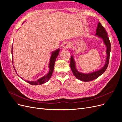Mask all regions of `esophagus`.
Masks as SVG:
<instances>
[{"label":"esophagus","mask_w":122,"mask_h":122,"mask_svg":"<svg viewBox=\"0 0 122 122\" xmlns=\"http://www.w3.org/2000/svg\"><path fill=\"white\" fill-rule=\"evenodd\" d=\"M70 47H71V45H70V44L68 42L65 43L63 44V45H62V47H63L64 49H67L68 48H70Z\"/></svg>","instance_id":"obj_1"}]
</instances>
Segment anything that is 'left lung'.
I'll return each instance as SVG.
<instances>
[{"mask_svg": "<svg viewBox=\"0 0 122 122\" xmlns=\"http://www.w3.org/2000/svg\"><path fill=\"white\" fill-rule=\"evenodd\" d=\"M96 35L98 36L99 37L103 39V41H104V43L107 47L106 53L107 55L105 65L101 69L98 70V71L88 74H84L80 73L77 71L75 67V61L74 60L73 57L71 56L70 67H71L73 74L74 75V76L77 79H78L81 81H84L86 82H88L92 80H93L97 78L98 77L101 75L102 74L106 71L109 63L110 52V42L109 41V39L108 37L107 33L104 27L101 25L100 22H99L98 24V26L96 30Z\"/></svg>", "mask_w": 122, "mask_h": 122, "instance_id": "1", "label": "left lung"}]
</instances>
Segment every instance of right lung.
<instances>
[{
    "instance_id": "right-lung-1",
    "label": "right lung",
    "mask_w": 122,
    "mask_h": 122,
    "mask_svg": "<svg viewBox=\"0 0 122 122\" xmlns=\"http://www.w3.org/2000/svg\"><path fill=\"white\" fill-rule=\"evenodd\" d=\"M12 54L13 53V45H12ZM59 51H60V49H57L56 51H55L52 52V55H51V57H50V62H49V71L46 75L43 76L41 78H40L36 81H26L31 85H35V86L38 84H42L48 81V80L50 78L51 76H52V73L53 72V70H54L55 60H56V58L59 54ZM12 62H13V60H12ZM15 71H16L15 69ZM20 78H22L21 77H20Z\"/></svg>"
}]
</instances>
